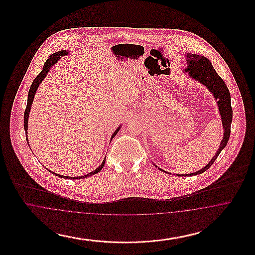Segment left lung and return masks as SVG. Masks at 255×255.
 I'll return each instance as SVG.
<instances>
[{
	"mask_svg": "<svg viewBox=\"0 0 255 255\" xmlns=\"http://www.w3.org/2000/svg\"><path fill=\"white\" fill-rule=\"evenodd\" d=\"M185 58L187 62V68L185 69V72H187L189 76H191L193 79L199 81L200 83L204 84L206 88L213 94V97L215 99H218L219 112L221 115L223 128H224V136L220 143L217 153L215 156L211 158V160L206 164L204 168H202L195 173L190 174H181L177 176L182 177H189V176H195L204 173L205 171L208 169L213 162L216 160V158L220 155L221 151L228 144L230 135H231V126L232 122V108H231V94L228 89L227 85L225 84L224 80L220 77L218 73L214 70L213 66L211 65V62L208 60L205 56L198 55V54H192L187 53L185 54ZM155 165V163H154ZM157 166V165H155ZM158 170L167 173L164 170L158 168Z\"/></svg>",
	"mask_w": 255,
	"mask_h": 255,
	"instance_id": "obj_1",
	"label": "left lung"
}]
</instances>
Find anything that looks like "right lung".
<instances>
[{
  "instance_id": "obj_1",
  "label": "right lung",
  "mask_w": 255,
  "mask_h": 255,
  "mask_svg": "<svg viewBox=\"0 0 255 255\" xmlns=\"http://www.w3.org/2000/svg\"><path fill=\"white\" fill-rule=\"evenodd\" d=\"M69 52L67 51V50H60V51H57V52H55V53H53V54H51L50 56H49V59L46 61V63L44 64V66H43V70L41 71V73H39L38 75H37L36 78L33 80V82H32V84L30 86V89H29V92H28V96H27V104H26V108H25V111H24V132H25V137H26V141H27V122H28V115H29V112H30V108H31V104H32V102H33V98L35 97V93H36L37 89H38V87L40 85V83L44 80V78L46 77V75L48 74L49 73V70H50V68L57 62V61L60 59V56H64V55H67ZM120 129H121V126L114 132V133L112 134V136H111V140L113 139V137L118 133V132L120 131ZM27 144H28V141H27ZM29 146V144H28ZM105 159L106 158H104V160L102 161V163L97 167V169L95 170V171H93V172H91V173H89V174H87V175H84V176H79V177H67V176H61L59 174H56V173H54V172H52V171H50L49 170L50 173H52L53 175H55V176H58V177H60V178H63V179H70V180H78V179H83V178H87V177H90V176H93V175H95V174H97L98 173L100 170L103 168V166H104V164H105Z\"/></svg>"
}]
</instances>
